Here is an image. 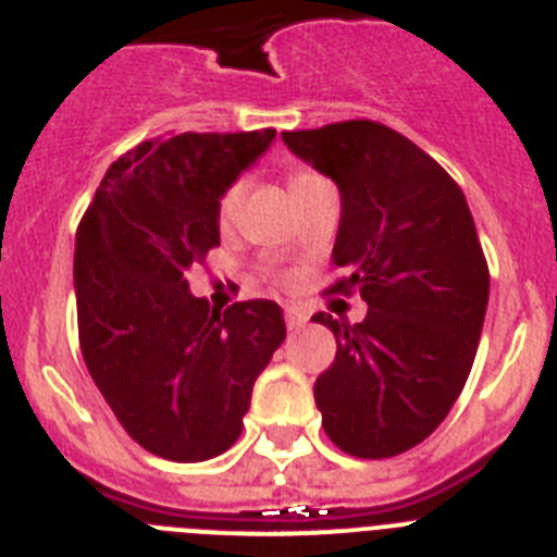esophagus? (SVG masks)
<instances>
[{
	"instance_id": "obj_1",
	"label": "esophagus",
	"mask_w": 557,
	"mask_h": 557,
	"mask_svg": "<svg viewBox=\"0 0 557 557\" xmlns=\"http://www.w3.org/2000/svg\"><path fill=\"white\" fill-rule=\"evenodd\" d=\"M284 321H287V329H301V326H307V312H304V309H298V307H289L287 309V314H284Z\"/></svg>"
}]
</instances>
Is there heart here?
Returning a JSON list of instances; mask_svg holds the SVG:
<instances>
[{
	"label": "heart",
	"mask_w": 557,
	"mask_h": 557,
	"mask_svg": "<svg viewBox=\"0 0 557 557\" xmlns=\"http://www.w3.org/2000/svg\"><path fill=\"white\" fill-rule=\"evenodd\" d=\"M312 175H314V172H309V170L289 172V189L301 186L304 181H309ZM239 198H243V181H236V184H231L228 189L223 191V198H220V203H218V220H220V223L228 225L231 220H234L236 209H239Z\"/></svg>",
	"instance_id": "b5f03b06"
}]
</instances>
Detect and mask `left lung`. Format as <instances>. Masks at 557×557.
<instances>
[{"mask_svg": "<svg viewBox=\"0 0 557 557\" xmlns=\"http://www.w3.org/2000/svg\"><path fill=\"white\" fill-rule=\"evenodd\" d=\"M284 145L339 189L326 293L368 304L362 323L318 312L337 357L314 382L323 430L346 455L418 446L469 379L488 307V262L466 195L407 136L371 120L284 131Z\"/></svg>", "mask_w": 557, "mask_h": 557, "instance_id": "8db88e82", "label": "left lung"}]
</instances>
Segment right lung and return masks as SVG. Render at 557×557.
<instances>
[{
    "mask_svg": "<svg viewBox=\"0 0 557 557\" xmlns=\"http://www.w3.org/2000/svg\"><path fill=\"white\" fill-rule=\"evenodd\" d=\"M273 139L264 127L141 141L108 166L77 228L86 368L127 435L164 460L234 446L256 376L287 337L275 301L218 312L186 282L220 245L223 191Z\"/></svg>",
    "mask_w": 557,
    "mask_h": 557,
    "instance_id": "right-lung-1",
    "label": "right lung"
}]
</instances>
